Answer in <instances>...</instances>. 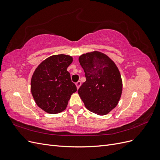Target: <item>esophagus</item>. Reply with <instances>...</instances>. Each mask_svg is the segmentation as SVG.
I'll use <instances>...</instances> for the list:
<instances>
[{
	"label": "esophagus",
	"instance_id": "obj_1",
	"mask_svg": "<svg viewBox=\"0 0 160 160\" xmlns=\"http://www.w3.org/2000/svg\"><path fill=\"white\" fill-rule=\"evenodd\" d=\"M81 85V83L80 81L77 82V83H76V86H77V89H78L80 88Z\"/></svg>",
	"mask_w": 160,
	"mask_h": 160
}]
</instances>
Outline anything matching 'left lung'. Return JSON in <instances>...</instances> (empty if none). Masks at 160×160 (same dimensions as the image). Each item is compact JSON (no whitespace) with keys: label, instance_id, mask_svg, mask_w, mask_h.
Masks as SVG:
<instances>
[{"label":"left lung","instance_id":"obj_1","mask_svg":"<svg viewBox=\"0 0 160 160\" xmlns=\"http://www.w3.org/2000/svg\"><path fill=\"white\" fill-rule=\"evenodd\" d=\"M86 81L78 90L85 108L98 115L108 114L119 103L122 79L117 65L104 53L94 51L79 57Z\"/></svg>","mask_w":160,"mask_h":160}]
</instances>
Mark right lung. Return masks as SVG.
<instances>
[{
	"label": "right lung",
	"instance_id": "obj_1",
	"mask_svg": "<svg viewBox=\"0 0 160 160\" xmlns=\"http://www.w3.org/2000/svg\"><path fill=\"white\" fill-rule=\"evenodd\" d=\"M72 62L71 56L59 54L47 58L34 71L31 91L36 104L45 112L56 114L63 111L75 85L67 71Z\"/></svg>",
	"mask_w": 160,
	"mask_h": 160
}]
</instances>
